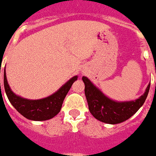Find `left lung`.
<instances>
[{"instance_id":"obj_1","label":"left lung","mask_w":156,"mask_h":156,"mask_svg":"<svg viewBox=\"0 0 156 156\" xmlns=\"http://www.w3.org/2000/svg\"><path fill=\"white\" fill-rule=\"evenodd\" d=\"M82 81L90 113L97 120L110 125L124 122L133 116L144 105L150 89L149 83L144 94L136 100L116 101L105 95L88 78L83 76Z\"/></svg>"}]
</instances>
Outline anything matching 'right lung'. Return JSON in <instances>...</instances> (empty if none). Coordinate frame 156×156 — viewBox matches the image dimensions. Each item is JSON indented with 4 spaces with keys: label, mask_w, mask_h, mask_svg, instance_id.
Returning a JSON list of instances; mask_svg holds the SVG:
<instances>
[{
    "label": "right lung",
    "mask_w": 156,
    "mask_h": 156,
    "mask_svg": "<svg viewBox=\"0 0 156 156\" xmlns=\"http://www.w3.org/2000/svg\"><path fill=\"white\" fill-rule=\"evenodd\" d=\"M77 79L78 76H74L55 93L47 98L38 100H30L16 95L12 92L8 83L5 68L4 70V86L10 103L22 116L28 120L36 121L49 120L58 114L61 110L64 98H66L70 87Z\"/></svg>",
    "instance_id": "1"
}]
</instances>
